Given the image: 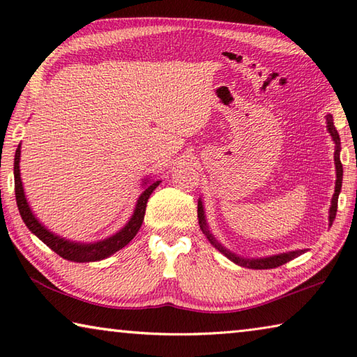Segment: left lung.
<instances>
[{"label": "left lung", "instance_id": "8db88e82", "mask_svg": "<svg viewBox=\"0 0 357 357\" xmlns=\"http://www.w3.org/2000/svg\"><path fill=\"white\" fill-rule=\"evenodd\" d=\"M327 127L328 132L331 135L333 141L336 144V150H335V164H336V187H335V195H333L331 199V207H330V227L335 221L336 218V211H337V198L340 193V188H342V174H344V169H342V162H340V139H339V133L336 130L335 124H333V116L327 115ZM198 219H199V225L202 233L206 234L207 239L210 241L211 245H215L219 252L222 255H225L229 257L230 261H233L234 264L241 265V267H247V268H255V270H265V268H276L279 265H284L288 261L294 259V257L301 256L302 253H305V250H294V252H288V253H280V255H275V256H268V257H257V259H247V257H241L238 255L231 253L230 250H227L225 247H222L219 242L215 239L213 234L210 233L208 225L206 221V215H204V206L202 202L198 201Z\"/></svg>", "mask_w": 357, "mask_h": 357}]
</instances>
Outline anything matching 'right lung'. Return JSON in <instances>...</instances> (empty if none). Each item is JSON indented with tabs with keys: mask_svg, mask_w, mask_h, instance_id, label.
<instances>
[{
	"mask_svg": "<svg viewBox=\"0 0 357 357\" xmlns=\"http://www.w3.org/2000/svg\"><path fill=\"white\" fill-rule=\"evenodd\" d=\"M20 155H21V144L18 146L17 151H15V162H13V176H15V198H17V206L20 210V215L22 218V221L27 225V229L32 231L35 236L40 238L45 245L52 248L53 252L59 255L67 261L72 262H95V261H101L109 257L110 255L116 253L118 250L126 247L128 242H130L136 233L139 231L142 221H144V215H146V207H147V201L150 198V195L153 193L155 188L159 185L161 181H149L144 179V192L138 198V202H136V207L133 215L130 218V221L126 224L116 234L113 236L104 239V241H98V242H90V244H82V242H73L69 239L59 238L58 234L49 231L45 227L38 221L35 215L30 210L26 195H24V188H22L21 183V173H20Z\"/></svg>",
	"mask_w": 357,
	"mask_h": 357,
	"instance_id": "add662e5",
	"label": "right lung"
}]
</instances>
